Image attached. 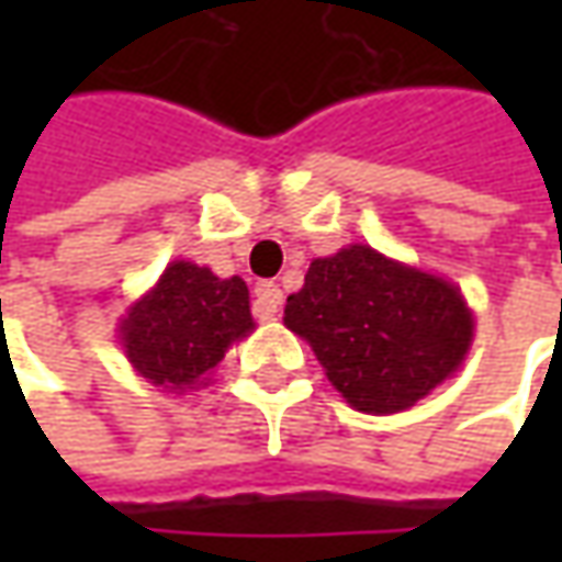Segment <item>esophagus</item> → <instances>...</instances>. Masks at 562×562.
<instances>
[{
	"label": "esophagus",
	"mask_w": 562,
	"mask_h": 562,
	"mask_svg": "<svg viewBox=\"0 0 562 562\" xmlns=\"http://www.w3.org/2000/svg\"><path fill=\"white\" fill-rule=\"evenodd\" d=\"M281 300H284V293H281V288L274 281H259L256 284V300H252V313H256V318H262V322L274 318Z\"/></svg>",
	"instance_id": "34e87169"
}]
</instances>
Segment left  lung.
<instances>
[{
    "instance_id": "left-lung-1",
    "label": "left lung",
    "mask_w": 562,
    "mask_h": 562,
    "mask_svg": "<svg viewBox=\"0 0 562 562\" xmlns=\"http://www.w3.org/2000/svg\"><path fill=\"white\" fill-rule=\"evenodd\" d=\"M284 325L310 340L340 397L372 416L431 394L460 369L475 331L457 284L362 244L313 259Z\"/></svg>"
}]
</instances>
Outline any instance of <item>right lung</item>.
Segmentation results:
<instances>
[{"instance_id": "1", "label": "right lung", "mask_w": 562, "mask_h": 562, "mask_svg": "<svg viewBox=\"0 0 562 562\" xmlns=\"http://www.w3.org/2000/svg\"><path fill=\"white\" fill-rule=\"evenodd\" d=\"M249 331L252 315L244 278H218L178 259L124 315L121 344L137 375L181 394L200 384L227 347Z\"/></svg>"}]
</instances>
